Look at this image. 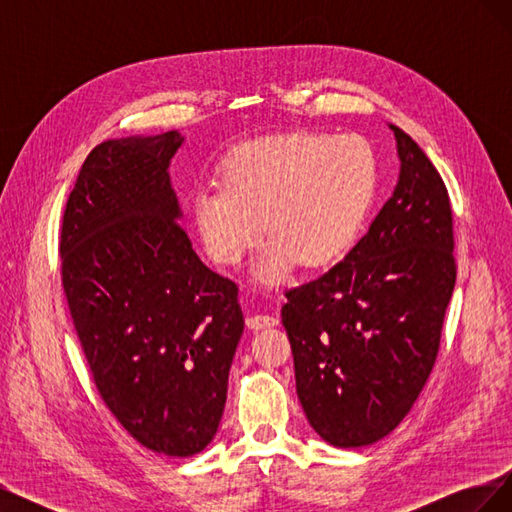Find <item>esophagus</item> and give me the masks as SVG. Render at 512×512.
<instances>
[{"label":"esophagus","instance_id":"34e87169","mask_svg":"<svg viewBox=\"0 0 512 512\" xmlns=\"http://www.w3.org/2000/svg\"><path fill=\"white\" fill-rule=\"evenodd\" d=\"M277 322H280V318H277V316H269V314H254V316H250V318L245 320L247 329H254V331L275 327Z\"/></svg>","mask_w":512,"mask_h":512}]
</instances>
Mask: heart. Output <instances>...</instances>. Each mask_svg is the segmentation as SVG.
<instances>
[{
    "label": "heart",
    "instance_id": "1",
    "mask_svg": "<svg viewBox=\"0 0 512 512\" xmlns=\"http://www.w3.org/2000/svg\"><path fill=\"white\" fill-rule=\"evenodd\" d=\"M378 188V166L361 136L288 132L243 143L224 160L218 190H200L192 222L218 265H237L262 230L269 243L256 280L280 284L297 265L316 271L359 239Z\"/></svg>",
    "mask_w": 512,
    "mask_h": 512
}]
</instances>
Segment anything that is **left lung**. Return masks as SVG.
Listing matches in <instances>:
<instances>
[{
    "instance_id": "left-lung-1",
    "label": "left lung",
    "mask_w": 512,
    "mask_h": 512,
    "mask_svg": "<svg viewBox=\"0 0 512 512\" xmlns=\"http://www.w3.org/2000/svg\"><path fill=\"white\" fill-rule=\"evenodd\" d=\"M393 196L365 237L318 280L286 292L282 322L309 425L339 448L374 444L404 421L431 374L453 297V211L412 138Z\"/></svg>"
}]
</instances>
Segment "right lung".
Here are the masks:
<instances>
[{
  "mask_svg": "<svg viewBox=\"0 0 512 512\" xmlns=\"http://www.w3.org/2000/svg\"><path fill=\"white\" fill-rule=\"evenodd\" d=\"M177 130L91 149L61 222V284L106 408L153 453L190 457L218 431L243 333L239 288L179 224Z\"/></svg>",
  "mask_w": 512,
  "mask_h": 512,
  "instance_id": "obj_1",
  "label": "right lung"
}]
</instances>
